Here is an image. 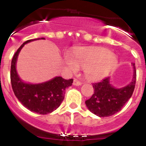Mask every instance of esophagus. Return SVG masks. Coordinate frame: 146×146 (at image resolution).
<instances>
[{"instance_id": "esophagus-1", "label": "esophagus", "mask_w": 146, "mask_h": 146, "mask_svg": "<svg viewBox=\"0 0 146 146\" xmlns=\"http://www.w3.org/2000/svg\"><path fill=\"white\" fill-rule=\"evenodd\" d=\"M82 84V82L81 81H80L79 80L77 79V78H74V81H73V85L74 86H80V85Z\"/></svg>"}]
</instances>
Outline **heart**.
<instances>
[{"label": "heart", "instance_id": "b5f03b06", "mask_svg": "<svg viewBox=\"0 0 146 146\" xmlns=\"http://www.w3.org/2000/svg\"><path fill=\"white\" fill-rule=\"evenodd\" d=\"M74 57H66V64L76 72L79 66L85 68L86 77L90 80H99L105 77L117 64V58L107 49L82 47L74 52Z\"/></svg>", "mask_w": 146, "mask_h": 146}]
</instances>
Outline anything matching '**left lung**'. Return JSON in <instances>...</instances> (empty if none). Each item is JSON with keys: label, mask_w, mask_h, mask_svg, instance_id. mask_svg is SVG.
<instances>
[{"label": "left lung", "mask_w": 146, "mask_h": 146, "mask_svg": "<svg viewBox=\"0 0 146 146\" xmlns=\"http://www.w3.org/2000/svg\"><path fill=\"white\" fill-rule=\"evenodd\" d=\"M132 80L129 84L121 88H115L110 84V78L106 77L99 82L93 83L94 94L86 101L87 108L91 113L99 117H109L119 112L131 98L136 83V69L135 64Z\"/></svg>", "instance_id": "8db88e82"}]
</instances>
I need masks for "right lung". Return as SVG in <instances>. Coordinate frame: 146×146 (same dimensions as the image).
I'll return each mask as SVG.
<instances>
[{
    "instance_id": "obj_1",
    "label": "right lung",
    "mask_w": 146,
    "mask_h": 146,
    "mask_svg": "<svg viewBox=\"0 0 146 146\" xmlns=\"http://www.w3.org/2000/svg\"><path fill=\"white\" fill-rule=\"evenodd\" d=\"M37 39H44V38L28 40L17 50L11 60L10 78L13 91L23 106L32 112L46 115L52 113L60 106L64 99L66 88L72 86L73 79L65 80L61 77H56L40 84H28L20 79L16 70L19 52L25 44Z\"/></svg>"
}]
</instances>
